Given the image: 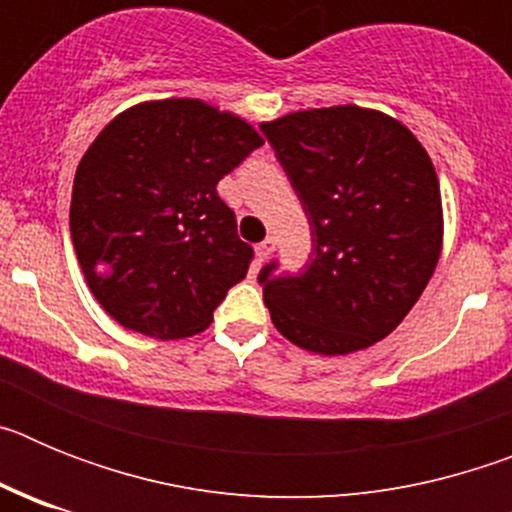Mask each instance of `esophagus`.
<instances>
[{
  "label": "esophagus",
  "mask_w": 512,
  "mask_h": 512,
  "mask_svg": "<svg viewBox=\"0 0 512 512\" xmlns=\"http://www.w3.org/2000/svg\"><path fill=\"white\" fill-rule=\"evenodd\" d=\"M274 248H277V241H274V238H266V241H261L259 246H256V256H259V261H266L271 256V253H274Z\"/></svg>",
  "instance_id": "1"
}]
</instances>
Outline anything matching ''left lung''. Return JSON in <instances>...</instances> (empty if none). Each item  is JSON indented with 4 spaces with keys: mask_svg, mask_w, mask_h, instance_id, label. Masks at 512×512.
I'll list each match as a JSON object with an SVG mask.
<instances>
[{
    "mask_svg": "<svg viewBox=\"0 0 512 512\" xmlns=\"http://www.w3.org/2000/svg\"><path fill=\"white\" fill-rule=\"evenodd\" d=\"M261 130L315 235L305 274L261 269L271 323L310 354L364 351L405 320L441 259L431 156L400 120L359 104L289 112Z\"/></svg>",
    "mask_w": 512,
    "mask_h": 512,
    "instance_id": "1",
    "label": "left lung"
}]
</instances>
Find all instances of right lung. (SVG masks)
<instances>
[{"mask_svg": "<svg viewBox=\"0 0 512 512\" xmlns=\"http://www.w3.org/2000/svg\"><path fill=\"white\" fill-rule=\"evenodd\" d=\"M264 138L192 97L138 102L81 156L71 241L87 287L122 328L174 341L205 330L253 248L217 182Z\"/></svg>", "mask_w": 512, "mask_h": 512, "instance_id": "1", "label": "right lung"}]
</instances>
